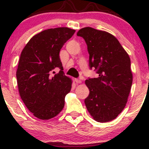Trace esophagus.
Segmentation results:
<instances>
[{"label": "esophagus", "instance_id": "obj_1", "mask_svg": "<svg viewBox=\"0 0 149 149\" xmlns=\"http://www.w3.org/2000/svg\"><path fill=\"white\" fill-rule=\"evenodd\" d=\"M75 81H76V83H81L82 80L79 79V78H76V79H75Z\"/></svg>", "mask_w": 149, "mask_h": 149}]
</instances>
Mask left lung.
Wrapping results in <instances>:
<instances>
[{"label":"left lung","instance_id":"left-lung-1","mask_svg":"<svg viewBox=\"0 0 149 149\" xmlns=\"http://www.w3.org/2000/svg\"><path fill=\"white\" fill-rule=\"evenodd\" d=\"M77 36L86 42L90 69L98 74L85 80L90 90L85 106L97 122H109L122 112L127 102L132 84L130 59L117 38L108 32L85 27Z\"/></svg>","mask_w":149,"mask_h":149}]
</instances>
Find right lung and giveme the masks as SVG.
Wrapping results in <instances>:
<instances>
[{
  "mask_svg": "<svg viewBox=\"0 0 149 149\" xmlns=\"http://www.w3.org/2000/svg\"><path fill=\"white\" fill-rule=\"evenodd\" d=\"M74 33L66 27L42 31L30 39L21 53L16 74L19 92L26 107L38 118H52L64 107L72 82L63 71L59 52ZM56 68L59 73L51 76Z\"/></svg>",
  "mask_w": 149,
  "mask_h": 149,
  "instance_id": "obj_1",
  "label": "right lung"
}]
</instances>
